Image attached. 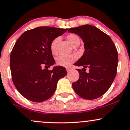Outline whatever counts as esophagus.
<instances>
[{
    "mask_svg": "<svg viewBox=\"0 0 130 130\" xmlns=\"http://www.w3.org/2000/svg\"><path fill=\"white\" fill-rule=\"evenodd\" d=\"M66 70H67V71L68 73V72H70L71 70V68H70V67H68V68H66Z\"/></svg>",
    "mask_w": 130,
    "mask_h": 130,
    "instance_id": "1",
    "label": "esophagus"
}]
</instances>
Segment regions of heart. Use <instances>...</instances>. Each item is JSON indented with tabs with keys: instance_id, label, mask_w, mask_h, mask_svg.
Wrapping results in <instances>:
<instances>
[{
	"instance_id": "1",
	"label": "heart",
	"mask_w": 130,
	"mask_h": 130,
	"mask_svg": "<svg viewBox=\"0 0 130 130\" xmlns=\"http://www.w3.org/2000/svg\"><path fill=\"white\" fill-rule=\"evenodd\" d=\"M67 40L69 43L73 47H77L80 43V40L79 36L75 34H70L67 36ZM59 41V37H56L53 40L50 44V50L53 54H56V47L58 42ZM77 60V57L75 55H71L68 56H59L56 58V63L57 65L61 67H68L71 65V63Z\"/></svg>"
}]
</instances>
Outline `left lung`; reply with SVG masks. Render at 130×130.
Listing matches in <instances>:
<instances>
[{"label":"left lung","mask_w":130,"mask_h":130,"mask_svg":"<svg viewBox=\"0 0 130 130\" xmlns=\"http://www.w3.org/2000/svg\"><path fill=\"white\" fill-rule=\"evenodd\" d=\"M68 31L79 35L85 47L83 56L74 64L84 68L77 70L79 78L73 83V88L84 99H97L107 91L116 76V47L108 35L94 26L85 25L71 28ZM87 68H89L88 73L85 71Z\"/></svg>","instance_id":"8db88e82"}]
</instances>
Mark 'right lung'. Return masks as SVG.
Segmentation results:
<instances>
[{"mask_svg":"<svg viewBox=\"0 0 130 130\" xmlns=\"http://www.w3.org/2000/svg\"><path fill=\"white\" fill-rule=\"evenodd\" d=\"M67 29L39 26L23 32L15 42L10 55L12 82L29 101L41 102L49 99L55 92L58 80L67 75L63 67L48 68L55 63L50 44Z\"/></svg>","mask_w":130,"mask_h":130,"instance_id":"add662e5","label":"right lung"}]
</instances>
